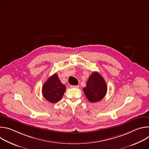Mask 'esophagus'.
Masks as SVG:
<instances>
[{"label": "esophagus", "mask_w": 149, "mask_h": 149, "mask_svg": "<svg viewBox=\"0 0 149 149\" xmlns=\"http://www.w3.org/2000/svg\"><path fill=\"white\" fill-rule=\"evenodd\" d=\"M70 87L71 88H78L79 87V86H72V85H71L70 86Z\"/></svg>", "instance_id": "1"}]
</instances>
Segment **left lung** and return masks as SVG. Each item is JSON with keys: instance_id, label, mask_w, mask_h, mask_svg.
<instances>
[{"instance_id": "obj_1", "label": "left lung", "mask_w": 149, "mask_h": 149, "mask_svg": "<svg viewBox=\"0 0 149 149\" xmlns=\"http://www.w3.org/2000/svg\"><path fill=\"white\" fill-rule=\"evenodd\" d=\"M83 91L90 102H96L101 100L107 93V84L98 72H94L90 76Z\"/></svg>"}]
</instances>
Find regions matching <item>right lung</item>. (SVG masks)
<instances>
[{"instance_id":"right-lung-1","label":"right lung","mask_w":149,"mask_h":149,"mask_svg":"<svg viewBox=\"0 0 149 149\" xmlns=\"http://www.w3.org/2000/svg\"><path fill=\"white\" fill-rule=\"evenodd\" d=\"M66 90L65 85L61 83L56 73L50 77L42 87V94L44 98L51 103L58 102Z\"/></svg>"}]
</instances>
